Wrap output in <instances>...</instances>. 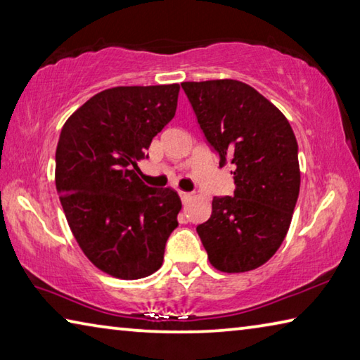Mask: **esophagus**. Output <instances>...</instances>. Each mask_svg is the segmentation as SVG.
<instances>
[{
  "label": "esophagus",
  "mask_w": 360,
  "mask_h": 360,
  "mask_svg": "<svg viewBox=\"0 0 360 360\" xmlns=\"http://www.w3.org/2000/svg\"><path fill=\"white\" fill-rule=\"evenodd\" d=\"M179 197H181V202L182 203H187L188 200H191V197H192V193H188V192H179Z\"/></svg>",
  "instance_id": "1"
}]
</instances>
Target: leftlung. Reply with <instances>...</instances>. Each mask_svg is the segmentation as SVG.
<instances>
[{
	"instance_id": "left-lung-1",
	"label": "left lung",
	"mask_w": 360,
	"mask_h": 360,
	"mask_svg": "<svg viewBox=\"0 0 360 360\" xmlns=\"http://www.w3.org/2000/svg\"><path fill=\"white\" fill-rule=\"evenodd\" d=\"M181 85L219 165L235 167L233 197L212 198L198 236L216 270H254L275 255L294 214L300 191L295 135L284 114L245 82Z\"/></svg>"
}]
</instances>
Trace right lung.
Masks as SVG:
<instances>
[{
    "label": "right lung",
    "instance_id": "1",
    "mask_svg": "<svg viewBox=\"0 0 360 360\" xmlns=\"http://www.w3.org/2000/svg\"><path fill=\"white\" fill-rule=\"evenodd\" d=\"M179 84L112 87L65 122L56 186L66 221L92 264L114 278L139 279L162 266L178 227L181 198L135 173L152 138L174 117Z\"/></svg>",
    "mask_w": 360,
    "mask_h": 360
}]
</instances>
